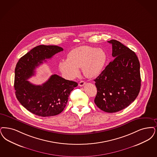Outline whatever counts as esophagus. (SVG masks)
Instances as JSON below:
<instances>
[{"mask_svg":"<svg viewBox=\"0 0 157 157\" xmlns=\"http://www.w3.org/2000/svg\"><path fill=\"white\" fill-rule=\"evenodd\" d=\"M85 82L84 81H81L79 82V86H83L85 85Z\"/></svg>","mask_w":157,"mask_h":157,"instance_id":"esophagus-1","label":"esophagus"}]
</instances>
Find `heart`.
<instances>
[{"mask_svg":"<svg viewBox=\"0 0 157 157\" xmlns=\"http://www.w3.org/2000/svg\"><path fill=\"white\" fill-rule=\"evenodd\" d=\"M105 51L101 48L83 45L72 50L67 60L59 63V68L63 75L72 79L78 75L79 68L88 78H94L101 74L106 61Z\"/></svg>","mask_w":157,"mask_h":157,"instance_id":"heart-1","label":"heart"}]
</instances>
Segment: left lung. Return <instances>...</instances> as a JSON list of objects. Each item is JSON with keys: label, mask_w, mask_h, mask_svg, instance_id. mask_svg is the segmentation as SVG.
<instances>
[{"label": "left lung", "mask_w": 157, "mask_h": 157, "mask_svg": "<svg viewBox=\"0 0 157 157\" xmlns=\"http://www.w3.org/2000/svg\"><path fill=\"white\" fill-rule=\"evenodd\" d=\"M114 59L94 81L97 88L94 103L101 110L115 113L128 106L141 88L140 65L136 53L112 40Z\"/></svg>", "instance_id": "left-lung-1"}]
</instances>
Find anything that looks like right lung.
<instances>
[{
    "label": "right lung",
    "instance_id": "add662e5",
    "mask_svg": "<svg viewBox=\"0 0 157 157\" xmlns=\"http://www.w3.org/2000/svg\"><path fill=\"white\" fill-rule=\"evenodd\" d=\"M56 45H40L20 58L15 68L14 87L21 105L36 115L41 117L61 113L68 101L71 92L78 86L76 82L66 80L56 74L41 85H36L27 79L34 75V70L45 59L63 51Z\"/></svg>",
    "mask_w": 157,
    "mask_h": 157
}]
</instances>
